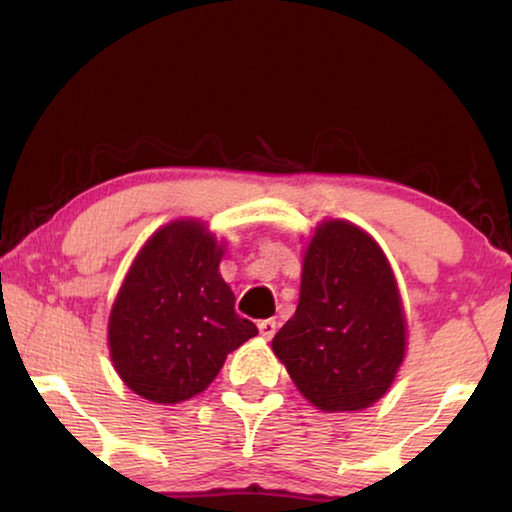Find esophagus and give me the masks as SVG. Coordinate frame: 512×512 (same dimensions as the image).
Instances as JSON below:
<instances>
[{
  "label": "esophagus",
  "mask_w": 512,
  "mask_h": 512,
  "mask_svg": "<svg viewBox=\"0 0 512 512\" xmlns=\"http://www.w3.org/2000/svg\"><path fill=\"white\" fill-rule=\"evenodd\" d=\"M258 332L263 334V338H272L274 332H277V320L274 318H265L258 322Z\"/></svg>",
  "instance_id": "esophagus-1"
}]
</instances>
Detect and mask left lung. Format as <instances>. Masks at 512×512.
I'll return each mask as SVG.
<instances>
[{
    "label": "left lung",
    "mask_w": 512,
    "mask_h": 512,
    "mask_svg": "<svg viewBox=\"0 0 512 512\" xmlns=\"http://www.w3.org/2000/svg\"><path fill=\"white\" fill-rule=\"evenodd\" d=\"M295 387L322 412L382 398L405 355V318L382 249L355 224L325 222L304 256L295 316L272 338Z\"/></svg>",
    "instance_id": "1"
}]
</instances>
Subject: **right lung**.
<instances>
[{"label": "right lung", "mask_w": 512, "mask_h": 512, "mask_svg": "<svg viewBox=\"0 0 512 512\" xmlns=\"http://www.w3.org/2000/svg\"><path fill=\"white\" fill-rule=\"evenodd\" d=\"M222 249L199 222L157 231L132 263L109 316L116 373L141 398L180 403L201 393L229 352L258 334L219 277Z\"/></svg>", "instance_id": "1"}]
</instances>
